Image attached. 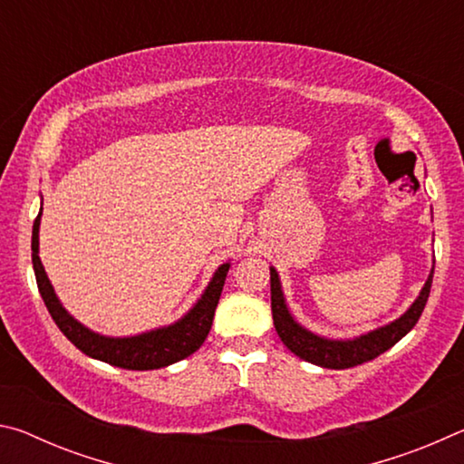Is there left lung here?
<instances>
[{
  "instance_id": "left-lung-1",
  "label": "left lung",
  "mask_w": 464,
  "mask_h": 464,
  "mask_svg": "<svg viewBox=\"0 0 464 464\" xmlns=\"http://www.w3.org/2000/svg\"><path fill=\"white\" fill-rule=\"evenodd\" d=\"M431 278H434V262H431L430 276L426 285L421 286L420 295L415 296V301L407 307L403 315L392 319L391 324L381 325L371 332L360 334L354 337H325L315 332H311L304 325L296 321V317L290 311L285 290H282L280 276L274 266H270V295H272V319L274 327L280 335L282 343L296 354L301 360L321 366V368H334V371H342V368H352L368 360H374L381 356L382 352L392 348L401 337L411 332L413 325L418 324L421 317V311L426 307Z\"/></svg>"
}]
</instances>
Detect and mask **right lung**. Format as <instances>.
<instances>
[{
    "mask_svg": "<svg viewBox=\"0 0 464 464\" xmlns=\"http://www.w3.org/2000/svg\"><path fill=\"white\" fill-rule=\"evenodd\" d=\"M43 218V202L41 213L33 225V268L36 276L38 290L49 309L51 317L63 335L72 342L77 350H82L85 356L102 360L127 371H155V368L169 366L179 360L194 354L207 340L213 325L215 309L221 298L227 272L231 268V260L218 266L210 276L207 288L196 298V303L188 309L182 317L176 319L169 325H160L147 332L135 335H104L93 329L85 327L82 321H77L72 313L63 307L61 298L54 293L49 276H46L44 266L38 256V233H41Z\"/></svg>",
    "mask_w": 464,
    "mask_h": 464,
    "instance_id": "obj_1",
    "label": "right lung"
}]
</instances>
